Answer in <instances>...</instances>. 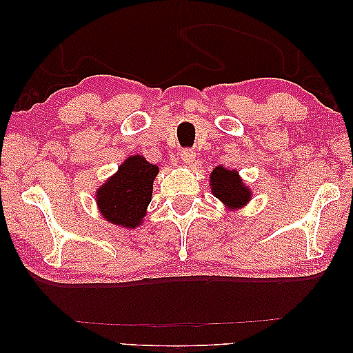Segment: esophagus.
I'll return each mask as SVG.
<instances>
[{
  "label": "esophagus",
  "mask_w": 353,
  "mask_h": 353,
  "mask_svg": "<svg viewBox=\"0 0 353 353\" xmlns=\"http://www.w3.org/2000/svg\"><path fill=\"white\" fill-rule=\"evenodd\" d=\"M196 159V152L191 151V149H185V151L181 152V162L186 163V165H191L192 162H194Z\"/></svg>",
  "instance_id": "34e87169"
}]
</instances>
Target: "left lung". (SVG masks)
<instances>
[{
    "label": "left lung",
    "instance_id": "8db88e82",
    "mask_svg": "<svg viewBox=\"0 0 353 353\" xmlns=\"http://www.w3.org/2000/svg\"><path fill=\"white\" fill-rule=\"evenodd\" d=\"M209 181L212 194L225 205L228 212L241 210L252 199V191L234 168H226L223 165L215 167L210 173Z\"/></svg>",
    "mask_w": 353,
    "mask_h": 353
}]
</instances>
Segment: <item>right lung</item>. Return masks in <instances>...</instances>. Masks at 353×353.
I'll list each match as a JSON object with an SVG mask.
<instances>
[{
	"instance_id": "1",
	"label": "right lung",
	"mask_w": 353,
	"mask_h": 353,
	"mask_svg": "<svg viewBox=\"0 0 353 353\" xmlns=\"http://www.w3.org/2000/svg\"><path fill=\"white\" fill-rule=\"evenodd\" d=\"M159 167L134 154L120 163L119 170L96 190V205L109 223L134 230L143 223L152 199V185Z\"/></svg>"
}]
</instances>
